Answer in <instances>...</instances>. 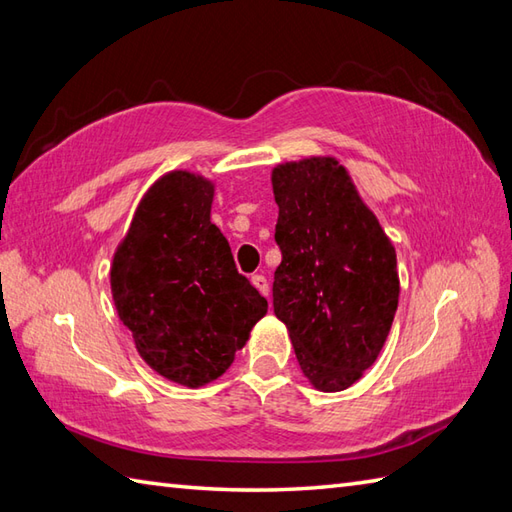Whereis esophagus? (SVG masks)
<instances>
[{"instance_id": "obj_1", "label": "esophagus", "mask_w": 512, "mask_h": 512, "mask_svg": "<svg viewBox=\"0 0 512 512\" xmlns=\"http://www.w3.org/2000/svg\"><path fill=\"white\" fill-rule=\"evenodd\" d=\"M251 281H253V285H255V288H257L261 294H264V296L270 294V285H268V279H266L264 275H253Z\"/></svg>"}]
</instances>
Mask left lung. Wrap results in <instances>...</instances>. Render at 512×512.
<instances>
[{
    "label": "left lung",
    "mask_w": 512,
    "mask_h": 512,
    "mask_svg": "<svg viewBox=\"0 0 512 512\" xmlns=\"http://www.w3.org/2000/svg\"><path fill=\"white\" fill-rule=\"evenodd\" d=\"M281 264L275 314L303 375L323 392L353 386L382 351L399 303L395 246L334 157L272 170Z\"/></svg>",
    "instance_id": "1"
}]
</instances>
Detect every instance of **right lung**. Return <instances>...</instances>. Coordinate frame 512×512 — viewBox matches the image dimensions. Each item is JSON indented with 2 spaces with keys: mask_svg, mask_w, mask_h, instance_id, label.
I'll list each match as a JSON object with an SVG mask.
<instances>
[{
  "mask_svg": "<svg viewBox=\"0 0 512 512\" xmlns=\"http://www.w3.org/2000/svg\"><path fill=\"white\" fill-rule=\"evenodd\" d=\"M213 183L174 170L141 198L111 266V292L144 362L187 388L218 379L268 301L211 222Z\"/></svg>",
  "mask_w": 512,
  "mask_h": 512,
  "instance_id": "obj_1",
  "label": "right lung"
}]
</instances>
